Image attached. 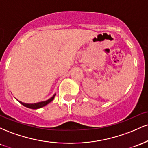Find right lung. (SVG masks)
Instances as JSON below:
<instances>
[{"label":"right lung","instance_id":"1","mask_svg":"<svg viewBox=\"0 0 148 148\" xmlns=\"http://www.w3.org/2000/svg\"><path fill=\"white\" fill-rule=\"evenodd\" d=\"M56 96V94H54L50 98V99L46 100V101H40V102H37V103H23L22 102V101H18V102L20 103H21L22 105H23V106L27 107V108H32V109H37V108H42V107L46 106V105H47L48 103H49L51 102V101H53V99H54V97H55Z\"/></svg>","mask_w":148,"mask_h":148}]
</instances>
